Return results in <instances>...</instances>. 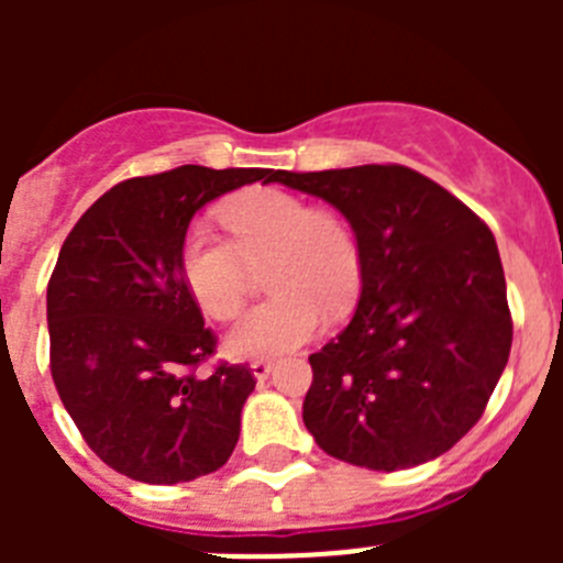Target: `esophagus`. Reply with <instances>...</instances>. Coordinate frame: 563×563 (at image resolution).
<instances>
[{"mask_svg": "<svg viewBox=\"0 0 563 563\" xmlns=\"http://www.w3.org/2000/svg\"><path fill=\"white\" fill-rule=\"evenodd\" d=\"M251 372L256 380H265V377H271L273 372V361H265V357H258V361H251Z\"/></svg>", "mask_w": 563, "mask_h": 563, "instance_id": "obj_1", "label": "esophagus"}]
</instances>
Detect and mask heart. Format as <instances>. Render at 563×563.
<instances>
[{
	"instance_id": "obj_1",
	"label": "heart",
	"mask_w": 563,
	"mask_h": 563,
	"mask_svg": "<svg viewBox=\"0 0 563 563\" xmlns=\"http://www.w3.org/2000/svg\"><path fill=\"white\" fill-rule=\"evenodd\" d=\"M231 239L206 225L188 228L180 271L197 305L231 321L247 298V265L273 256L271 301L247 312L228 335L236 357H273L305 346L321 332L327 312H343L361 290V247L350 225L316 211L298 194L253 188L222 208Z\"/></svg>"
}]
</instances>
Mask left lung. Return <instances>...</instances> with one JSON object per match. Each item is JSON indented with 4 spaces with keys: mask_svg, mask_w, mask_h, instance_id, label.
<instances>
[{
    "mask_svg": "<svg viewBox=\"0 0 563 563\" xmlns=\"http://www.w3.org/2000/svg\"><path fill=\"white\" fill-rule=\"evenodd\" d=\"M330 202L361 247V301L310 355L305 426L369 471L437 460L474 429L507 366L514 321L490 228L406 166L273 172Z\"/></svg>",
    "mask_w": 563,
    "mask_h": 563,
    "instance_id": "left-lung-1",
    "label": "left lung"
}]
</instances>
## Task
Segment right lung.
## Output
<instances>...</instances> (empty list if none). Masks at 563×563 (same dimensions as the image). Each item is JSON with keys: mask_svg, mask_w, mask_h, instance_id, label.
<instances>
[{"mask_svg": "<svg viewBox=\"0 0 563 563\" xmlns=\"http://www.w3.org/2000/svg\"><path fill=\"white\" fill-rule=\"evenodd\" d=\"M265 168L180 166L132 177L87 208L47 285L49 372L87 445L118 474L177 485L213 474L239 440L253 372L220 363L180 271L188 222Z\"/></svg>", "mask_w": 563, "mask_h": 563, "instance_id": "right-lung-1", "label": "right lung"}]
</instances>
